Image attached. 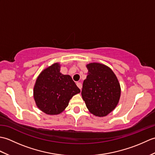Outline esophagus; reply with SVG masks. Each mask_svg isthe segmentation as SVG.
I'll return each instance as SVG.
<instances>
[{"label": "esophagus", "mask_w": 155, "mask_h": 155, "mask_svg": "<svg viewBox=\"0 0 155 155\" xmlns=\"http://www.w3.org/2000/svg\"><path fill=\"white\" fill-rule=\"evenodd\" d=\"M77 87L81 90V88H82V84H81V83H77Z\"/></svg>", "instance_id": "obj_1"}]
</instances>
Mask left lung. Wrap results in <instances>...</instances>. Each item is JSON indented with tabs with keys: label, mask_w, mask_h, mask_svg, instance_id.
<instances>
[{
	"label": "left lung",
	"mask_w": 155,
	"mask_h": 155,
	"mask_svg": "<svg viewBox=\"0 0 155 155\" xmlns=\"http://www.w3.org/2000/svg\"><path fill=\"white\" fill-rule=\"evenodd\" d=\"M88 74L83 82L82 97L91 113L105 117L119 102L121 89L117 76L107 66L98 62L87 64Z\"/></svg>",
	"instance_id": "obj_1"
}]
</instances>
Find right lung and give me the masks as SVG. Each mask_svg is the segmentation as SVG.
<instances>
[{
	"mask_svg": "<svg viewBox=\"0 0 155 155\" xmlns=\"http://www.w3.org/2000/svg\"><path fill=\"white\" fill-rule=\"evenodd\" d=\"M61 64H52L42 71L34 86L36 105L43 113L57 115L63 112L74 95L81 90L68 74L60 72Z\"/></svg>",
	"mask_w": 155,
	"mask_h": 155,
	"instance_id": "1",
	"label": "right lung"
}]
</instances>
